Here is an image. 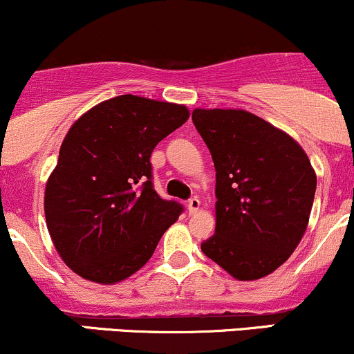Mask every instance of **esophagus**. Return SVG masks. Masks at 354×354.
Listing matches in <instances>:
<instances>
[{
    "label": "esophagus",
    "instance_id": "obj_1",
    "mask_svg": "<svg viewBox=\"0 0 354 354\" xmlns=\"http://www.w3.org/2000/svg\"><path fill=\"white\" fill-rule=\"evenodd\" d=\"M200 205H202V203H200V200L196 198V196H193V198L188 200V212L192 215L196 214V212L200 210Z\"/></svg>",
    "mask_w": 354,
    "mask_h": 354
}]
</instances>
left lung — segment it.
<instances>
[{"label": "left lung", "mask_w": 354, "mask_h": 354, "mask_svg": "<svg viewBox=\"0 0 354 354\" xmlns=\"http://www.w3.org/2000/svg\"><path fill=\"white\" fill-rule=\"evenodd\" d=\"M215 166V234L203 254L230 277L273 273L302 241L317 176L293 137L245 110L195 109Z\"/></svg>", "instance_id": "obj_1"}]
</instances>
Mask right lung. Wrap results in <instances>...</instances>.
I'll list each match as a JSON object with an SVG mask.
<instances>
[{
    "label": "right lung",
    "mask_w": 354,
    "mask_h": 354,
    "mask_svg": "<svg viewBox=\"0 0 354 354\" xmlns=\"http://www.w3.org/2000/svg\"><path fill=\"white\" fill-rule=\"evenodd\" d=\"M185 105L122 95L81 115L46 185L47 229L81 278L113 285L151 259L183 207L152 188L154 147L185 124Z\"/></svg>",
    "instance_id": "right-lung-1"
}]
</instances>
